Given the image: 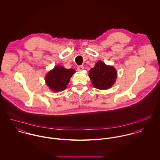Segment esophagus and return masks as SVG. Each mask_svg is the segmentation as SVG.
Masks as SVG:
<instances>
[{
    "label": "esophagus",
    "instance_id": "esophagus-1",
    "mask_svg": "<svg viewBox=\"0 0 160 160\" xmlns=\"http://www.w3.org/2000/svg\"><path fill=\"white\" fill-rule=\"evenodd\" d=\"M77 69H78V71H82V70L84 69V66H83V65H79V66L78 67Z\"/></svg>",
    "mask_w": 160,
    "mask_h": 160
}]
</instances>
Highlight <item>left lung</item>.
Returning <instances> with one entry per match:
<instances>
[{
	"label": "left lung",
	"instance_id": "1",
	"mask_svg": "<svg viewBox=\"0 0 160 160\" xmlns=\"http://www.w3.org/2000/svg\"><path fill=\"white\" fill-rule=\"evenodd\" d=\"M89 77L93 86L100 90L110 88L114 83L117 77L116 69L98 61L94 68L91 69Z\"/></svg>",
	"mask_w": 160,
	"mask_h": 160
}]
</instances>
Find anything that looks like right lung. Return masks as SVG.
Listing matches in <instances>:
<instances>
[{
    "instance_id": "obj_1",
    "label": "right lung",
    "mask_w": 160,
    "mask_h": 160,
    "mask_svg": "<svg viewBox=\"0 0 160 160\" xmlns=\"http://www.w3.org/2000/svg\"><path fill=\"white\" fill-rule=\"evenodd\" d=\"M74 72L75 70L73 69H68L62 67H55L46 76L47 85L53 91H64Z\"/></svg>"
}]
</instances>
